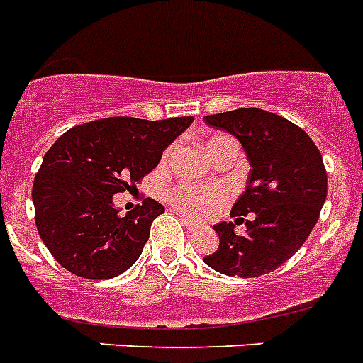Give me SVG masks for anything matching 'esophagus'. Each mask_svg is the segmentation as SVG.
<instances>
[{"label":"esophagus","mask_w":363,"mask_h":363,"mask_svg":"<svg viewBox=\"0 0 363 363\" xmlns=\"http://www.w3.org/2000/svg\"><path fill=\"white\" fill-rule=\"evenodd\" d=\"M182 222H184V225H186L188 231H196V229L199 228V225H197L196 222H191V220H188V218H184V220H182Z\"/></svg>","instance_id":"1"}]
</instances>
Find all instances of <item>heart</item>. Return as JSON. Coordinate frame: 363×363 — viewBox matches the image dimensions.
Returning <instances> with one entry per match:
<instances>
[{
	"label": "heart",
	"instance_id": "1",
	"mask_svg": "<svg viewBox=\"0 0 363 363\" xmlns=\"http://www.w3.org/2000/svg\"><path fill=\"white\" fill-rule=\"evenodd\" d=\"M228 143H235L229 135L216 134L211 135L205 143L208 156H212L218 149H222ZM172 155V151L166 152V158ZM169 201L173 207L182 211L188 216L203 218L222 207L228 201V190L222 186H196V184H182L169 191Z\"/></svg>",
	"mask_w": 363,
	"mask_h": 363
}]
</instances>
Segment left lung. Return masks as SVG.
<instances>
[{
  "label": "left lung",
  "mask_w": 363,
  "mask_h": 363,
  "mask_svg": "<svg viewBox=\"0 0 363 363\" xmlns=\"http://www.w3.org/2000/svg\"><path fill=\"white\" fill-rule=\"evenodd\" d=\"M203 121L235 135L252 167L246 190L231 208L235 222L212 225L220 246L203 261L238 278L272 272L302 248L319 220L328 190L323 156L302 128L259 108L207 115ZM242 221L247 233L237 235L234 225Z\"/></svg>",
  "instance_id": "8db88e82"
}]
</instances>
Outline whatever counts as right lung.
I'll list each match as a JSON object with an SVG mask.
<instances>
[{
  "label": "right lung",
  "instance_id": "1",
  "mask_svg": "<svg viewBox=\"0 0 363 363\" xmlns=\"http://www.w3.org/2000/svg\"><path fill=\"white\" fill-rule=\"evenodd\" d=\"M194 117H108L74 126L44 155L33 182L35 222L44 246L69 272L119 276L140 259L164 207L145 197L123 216L113 196L151 173Z\"/></svg>",
  "mask_w": 363,
  "mask_h": 363
}]
</instances>
